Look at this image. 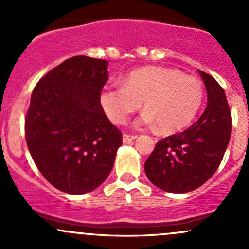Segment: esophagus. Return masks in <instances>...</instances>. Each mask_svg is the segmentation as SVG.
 <instances>
[{
  "mask_svg": "<svg viewBox=\"0 0 249 249\" xmlns=\"http://www.w3.org/2000/svg\"><path fill=\"white\" fill-rule=\"evenodd\" d=\"M136 137H137V136H135V135L124 134V135H123V142H124V143H127V142H130V141L135 140V139H136Z\"/></svg>",
  "mask_w": 249,
  "mask_h": 249,
  "instance_id": "34e87169",
  "label": "esophagus"
}]
</instances>
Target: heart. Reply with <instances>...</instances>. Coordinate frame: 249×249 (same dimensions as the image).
<instances>
[{
    "label": "heart",
    "instance_id": "1",
    "mask_svg": "<svg viewBox=\"0 0 249 249\" xmlns=\"http://www.w3.org/2000/svg\"><path fill=\"white\" fill-rule=\"evenodd\" d=\"M203 88L200 79L164 67H142L130 72L123 85L106 87L100 91L102 109L114 124H125L140 109L147 112L142 124H157L164 134L185 129L201 108Z\"/></svg>",
    "mask_w": 249,
    "mask_h": 249
}]
</instances>
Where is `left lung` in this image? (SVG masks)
<instances>
[{
    "label": "left lung",
    "mask_w": 249,
    "mask_h": 249,
    "mask_svg": "<svg viewBox=\"0 0 249 249\" xmlns=\"http://www.w3.org/2000/svg\"><path fill=\"white\" fill-rule=\"evenodd\" d=\"M199 73L207 90L202 115L183 132L158 141L144 162L148 179L164 192L201 187L217 171L229 144L232 120L224 90L212 76Z\"/></svg>",
    "instance_id": "8db88e82"
}]
</instances>
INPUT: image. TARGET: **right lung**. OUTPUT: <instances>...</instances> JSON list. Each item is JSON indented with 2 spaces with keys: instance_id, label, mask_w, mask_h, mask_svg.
<instances>
[{
  "instance_id": "obj_1",
  "label": "right lung",
  "mask_w": 249,
  "mask_h": 249,
  "mask_svg": "<svg viewBox=\"0 0 249 249\" xmlns=\"http://www.w3.org/2000/svg\"><path fill=\"white\" fill-rule=\"evenodd\" d=\"M108 62L70 57L50 70L32 91L25 137L37 169L67 194L101 185L114 164L122 132L105 114L99 96L108 80Z\"/></svg>"
}]
</instances>
